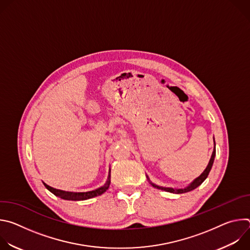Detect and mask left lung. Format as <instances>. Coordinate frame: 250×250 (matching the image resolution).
I'll return each instance as SVG.
<instances>
[{"label":"left lung","instance_id":"1","mask_svg":"<svg viewBox=\"0 0 250 250\" xmlns=\"http://www.w3.org/2000/svg\"><path fill=\"white\" fill-rule=\"evenodd\" d=\"M215 156H216V144H215V149H213V151H212V154H211V156H210V159H209V161H208V164L207 168L204 170V172H203L198 178H196V179H195L189 186H187L186 188H183V189H173V188L160 187V186H157V185H155V184H153V183H151V182H150V184H151L154 188H157V189H160V190H164V191L170 192V193H175V194H182V193L190 192V191L196 189L197 187H199V186L206 180V178L208 177V173H209V171H210V169H211V166H212V164H213V160H215ZM147 179H148V177H147ZM148 180H149V179H148Z\"/></svg>","mask_w":250,"mask_h":250}]
</instances>
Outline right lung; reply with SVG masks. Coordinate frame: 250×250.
I'll list each match as a JSON object with an SVG mask.
<instances>
[{
    "mask_svg": "<svg viewBox=\"0 0 250 250\" xmlns=\"http://www.w3.org/2000/svg\"><path fill=\"white\" fill-rule=\"evenodd\" d=\"M111 184V169L109 170V176H108V180L104 183V186L93 190V191H89V192H82V193H73V192H66V191H62V190H58V189H54L50 186H48L47 184L43 183V185L45 186V188L47 190H49L52 194H54L55 196L63 199V200H68V201H83V200H88L97 196L102 195L104 192H105L108 190V188L110 187Z\"/></svg>",
    "mask_w": 250,
    "mask_h": 250,
    "instance_id": "obj_1",
    "label": "right lung"
}]
</instances>
